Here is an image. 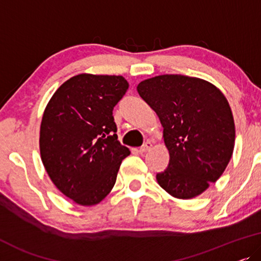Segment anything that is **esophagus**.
Segmentation results:
<instances>
[{"label": "esophagus", "mask_w": 261, "mask_h": 261, "mask_svg": "<svg viewBox=\"0 0 261 261\" xmlns=\"http://www.w3.org/2000/svg\"><path fill=\"white\" fill-rule=\"evenodd\" d=\"M152 142L151 141H146L144 144H143L142 146H141V149H139V152H146V151H149L150 149L152 148Z\"/></svg>", "instance_id": "1"}]
</instances>
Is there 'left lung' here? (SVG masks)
<instances>
[{
    "mask_svg": "<svg viewBox=\"0 0 261 261\" xmlns=\"http://www.w3.org/2000/svg\"><path fill=\"white\" fill-rule=\"evenodd\" d=\"M137 91L159 116L170 156L156 175L159 185L176 199L201 195L233 155L236 125L225 94L207 80L181 74L145 79Z\"/></svg>",
    "mask_w": 261,
    "mask_h": 261,
    "instance_id": "left-lung-1",
    "label": "left lung"
}]
</instances>
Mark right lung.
<instances>
[{"label": "right lung", "instance_id": "right-lung-1", "mask_svg": "<svg viewBox=\"0 0 261 261\" xmlns=\"http://www.w3.org/2000/svg\"><path fill=\"white\" fill-rule=\"evenodd\" d=\"M127 89L122 75L82 73L66 80L43 111L39 141L43 167L76 204L104 200L130 155L118 141L112 116Z\"/></svg>", "mask_w": 261, "mask_h": 261}]
</instances>
